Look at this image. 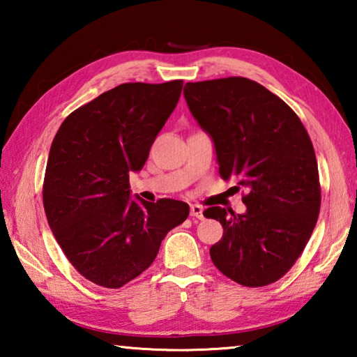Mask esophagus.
Returning <instances> with one entry per match:
<instances>
[{
	"instance_id": "obj_1",
	"label": "esophagus",
	"mask_w": 357,
	"mask_h": 357,
	"mask_svg": "<svg viewBox=\"0 0 357 357\" xmlns=\"http://www.w3.org/2000/svg\"><path fill=\"white\" fill-rule=\"evenodd\" d=\"M190 215L197 217V219H203V208L200 204H190Z\"/></svg>"
}]
</instances>
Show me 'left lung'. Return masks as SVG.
Segmentation results:
<instances>
[{
	"instance_id": "1",
	"label": "left lung",
	"mask_w": 357,
	"mask_h": 357,
	"mask_svg": "<svg viewBox=\"0 0 357 357\" xmlns=\"http://www.w3.org/2000/svg\"><path fill=\"white\" fill-rule=\"evenodd\" d=\"M184 98L214 143L220 176L245 189V213L220 206L203 213L223 227L211 259L244 287L274 283L291 269L318 220L321 190L310 137L285 102L249 78L185 83Z\"/></svg>"
}]
</instances>
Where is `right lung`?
Returning <instances> with one entry per match:
<instances>
[{"mask_svg": "<svg viewBox=\"0 0 357 357\" xmlns=\"http://www.w3.org/2000/svg\"><path fill=\"white\" fill-rule=\"evenodd\" d=\"M183 80L123 83L72 112L53 138L44 208L53 236L84 279L121 288L148 269L189 204L130 197L157 134L176 107Z\"/></svg>", "mask_w": 357, "mask_h": 357, "instance_id": "add662e5", "label": "right lung"}]
</instances>
